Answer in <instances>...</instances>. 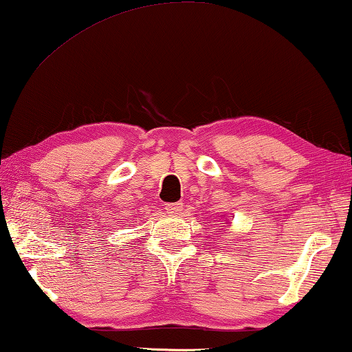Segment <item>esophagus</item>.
Wrapping results in <instances>:
<instances>
[{"label":"esophagus","instance_id":"1","mask_svg":"<svg viewBox=\"0 0 352 352\" xmlns=\"http://www.w3.org/2000/svg\"><path fill=\"white\" fill-rule=\"evenodd\" d=\"M183 210L182 201H175V204H166V211H168L170 216H177Z\"/></svg>","mask_w":352,"mask_h":352}]
</instances>
